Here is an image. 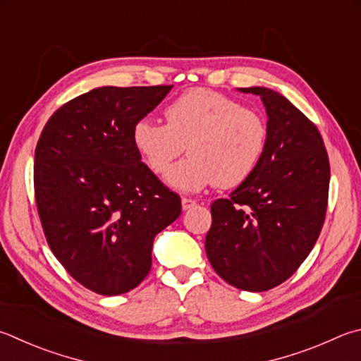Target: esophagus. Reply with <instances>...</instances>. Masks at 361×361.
I'll return each instance as SVG.
<instances>
[{"label": "esophagus", "mask_w": 361, "mask_h": 361, "mask_svg": "<svg viewBox=\"0 0 361 361\" xmlns=\"http://www.w3.org/2000/svg\"><path fill=\"white\" fill-rule=\"evenodd\" d=\"M195 202L194 199H189V197H183L181 199V207H183V209H191L192 207H195Z\"/></svg>", "instance_id": "34e87169"}]
</instances>
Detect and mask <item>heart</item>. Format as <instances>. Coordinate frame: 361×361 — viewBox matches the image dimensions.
<instances>
[{"mask_svg":"<svg viewBox=\"0 0 361 361\" xmlns=\"http://www.w3.org/2000/svg\"><path fill=\"white\" fill-rule=\"evenodd\" d=\"M167 124L140 120L133 140L147 167L166 173L186 146L190 156L169 171L167 183L183 192L208 185L227 189L243 183L267 145V123L259 112L241 107L218 91L194 88L166 109Z\"/></svg>","mask_w":361,"mask_h":361,"instance_id":"heart-1","label":"heart"}]
</instances>
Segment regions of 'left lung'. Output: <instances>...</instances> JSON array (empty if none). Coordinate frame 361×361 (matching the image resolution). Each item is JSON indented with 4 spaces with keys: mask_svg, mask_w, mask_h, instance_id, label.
<instances>
[{
    "mask_svg": "<svg viewBox=\"0 0 361 361\" xmlns=\"http://www.w3.org/2000/svg\"><path fill=\"white\" fill-rule=\"evenodd\" d=\"M241 91L264 102L267 145L231 197L212 203L205 251L226 283L264 292L289 279L316 245L329 205L330 162L316 124L283 94L260 87Z\"/></svg>",
    "mask_w": 361,
    "mask_h": 361,
    "instance_id": "obj_1",
    "label": "left lung"
}]
</instances>
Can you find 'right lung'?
I'll return each mask as SVG.
<instances>
[{
	"instance_id": "right-lung-1",
	"label": "right lung",
	"mask_w": 361,
	"mask_h": 361,
	"mask_svg": "<svg viewBox=\"0 0 361 361\" xmlns=\"http://www.w3.org/2000/svg\"><path fill=\"white\" fill-rule=\"evenodd\" d=\"M173 85L102 87L49 118L35 152V197L47 243L72 278L99 295L135 289L153 240L181 213L133 140L137 121Z\"/></svg>"
}]
</instances>
